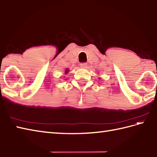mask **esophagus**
<instances>
[{"label":"esophagus","mask_w":157,"mask_h":157,"mask_svg":"<svg viewBox=\"0 0 157 157\" xmlns=\"http://www.w3.org/2000/svg\"><path fill=\"white\" fill-rule=\"evenodd\" d=\"M80 67H81V68H86L87 67V64L86 63H81V64H80Z\"/></svg>","instance_id":"esophagus-1"}]
</instances>
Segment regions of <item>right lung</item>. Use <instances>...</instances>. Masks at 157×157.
I'll use <instances>...</instances> for the list:
<instances>
[{
    "instance_id": "right-lung-1",
    "label": "right lung",
    "mask_w": 157,
    "mask_h": 157,
    "mask_svg": "<svg viewBox=\"0 0 157 157\" xmlns=\"http://www.w3.org/2000/svg\"><path fill=\"white\" fill-rule=\"evenodd\" d=\"M69 72V70L68 69H66V70H65V73L66 74H67V73H68Z\"/></svg>"
}]
</instances>
